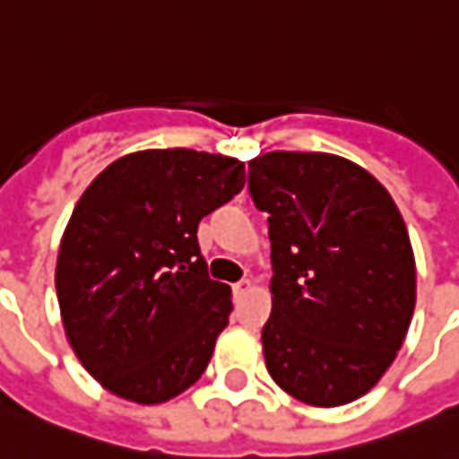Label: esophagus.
<instances>
[{"label": "esophagus", "mask_w": 459, "mask_h": 459, "mask_svg": "<svg viewBox=\"0 0 459 459\" xmlns=\"http://www.w3.org/2000/svg\"><path fill=\"white\" fill-rule=\"evenodd\" d=\"M249 287H252V280L249 277H245V280H239V282L232 284V290H235V295H245Z\"/></svg>", "instance_id": "34e87169"}]
</instances>
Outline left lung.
I'll list each match as a JSON object with an SVG mask.
<instances>
[{"instance_id": "left-lung-1", "label": "left lung", "mask_w": 459, "mask_h": 459, "mask_svg": "<svg viewBox=\"0 0 459 459\" xmlns=\"http://www.w3.org/2000/svg\"><path fill=\"white\" fill-rule=\"evenodd\" d=\"M267 212L272 315L262 350L272 380L312 407L368 394L415 312V255L390 192L327 152H267L249 162Z\"/></svg>"}]
</instances>
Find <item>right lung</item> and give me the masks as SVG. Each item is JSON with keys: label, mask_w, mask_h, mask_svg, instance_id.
I'll use <instances>...</instances> for the list:
<instances>
[{"label": "right lung", "mask_w": 459, "mask_h": 459, "mask_svg": "<svg viewBox=\"0 0 459 459\" xmlns=\"http://www.w3.org/2000/svg\"><path fill=\"white\" fill-rule=\"evenodd\" d=\"M242 187L245 162L175 147L125 154L84 189L55 284L66 340L104 390L160 404L202 377L232 290L210 280L197 227Z\"/></svg>", "instance_id": "1"}]
</instances>
